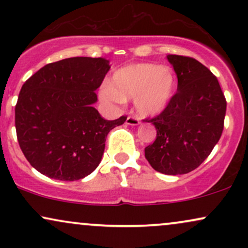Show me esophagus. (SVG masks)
Masks as SVG:
<instances>
[{
	"instance_id": "34e87169",
	"label": "esophagus",
	"mask_w": 248,
	"mask_h": 248,
	"mask_svg": "<svg viewBox=\"0 0 248 248\" xmlns=\"http://www.w3.org/2000/svg\"><path fill=\"white\" fill-rule=\"evenodd\" d=\"M126 124H129V126H138V124H140V120H139V118H136V116L129 115L127 118Z\"/></svg>"
}]
</instances>
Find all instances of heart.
I'll return each mask as SVG.
<instances>
[{"mask_svg":"<svg viewBox=\"0 0 248 248\" xmlns=\"http://www.w3.org/2000/svg\"><path fill=\"white\" fill-rule=\"evenodd\" d=\"M175 90V76L168 67L152 62L127 65L115 71L109 86L101 88L102 100L124 102L134 99V106L143 116L160 113L171 99Z\"/></svg>","mask_w":248,"mask_h":248,"instance_id":"obj_1","label":"heart"}]
</instances>
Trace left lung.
Instances as JSON below:
<instances>
[{
    "instance_id": "1",
    "label": "left lung",
    "mask_w": 248,
    "mask_h": 248,
    "mask_svg": "<svg viewBox=\"0 0 248 248\" xmlns=\"http://www.w3.org/2000/svg\"><path fill=\"white\" fill-rule=\"evenodd\" d=\"M177 75V92L158 115L147 119L156 140L144 156L156 171L182 175L206 160L224 129L226 99L217 77L195 58L169 55Z\"/></svg>"
}]
</instances>
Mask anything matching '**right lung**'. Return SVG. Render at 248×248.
<instances>
[{"mask_svg":"<svg viewBox=\"0 0 248 248\" xmlns=\"http://www.w3.org/2000/svg\"><path fill=\"white\" fill-rule=\"evenodd\" d=\"M109 67L105 58L73 57L45 65L24 82L15 127L19 147L37 171L71 182L99 166L108 133L127 119L105 120L93 107Z\"/></svg>","mask_w":248,"mask_h":248,"instance_id":"1","label":"right lung"}]
</instances>
